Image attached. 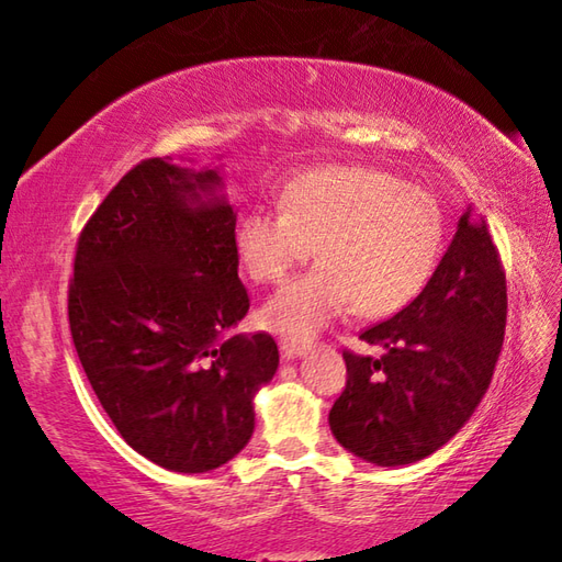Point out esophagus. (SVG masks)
I'll return each mask as SVG.
<instances>
[{
	"label": "esophagus",
	"mask_w": 562,
	"mask_h": 562,
	"mask_svg": "<svg viewBox=\"0 0 562 562\" xmlns=\"http://www.w3.org/2000/svg\"><path fill=\"white\" fill-rule=\"evenodd\" d=\"M307 349H310V345H307V341H302V339H280V351H282L284 359H294V357L307 355Z\"/></svg>",
	"instance_id": "esophagus-1"
}]
</instances>
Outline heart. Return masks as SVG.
Returning a JSON list of instances; mask_svg holds the SVG:
<instances>
[{"label": "heart", "mask_w": 562, "mask_h": 562, "mask_svg": "<svg viewBox=\"0 0 562 562\" xmlns=\"http://www.w3.org/2000/svg\"><path fill=\"white\" fill-rule=\"evenodd\" d=\"M237 255L252 280L278 282L319 245V265L265 302L262 322L292 337L355 307L384 317L406 307L439 260L443 213L429 190L386 170L335 166L284 188L282 205H258L237 225Z\"/></svg>", "instance_id": "obj_1"}]
</instances>
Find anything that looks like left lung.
I'll use <instances>...</instances> for the list:
<instances>
[{"label":"left lung","instance_id":"8db88e82","mask_svg":"<svg viewBox=\"0 0 562 562\" xmlns=\"http://www.w3.org/2000/svg\"><path fill=\"white\" fill-rule=\"evenodd\" d=\"M506 270L471 211L418 297L359 335L382 357L345 349L347 386L329 429L376 465L422 461L459 434L486 394L506 331Z\"/></svg>","mask_w":562,"mask_h":562}]
</instances>
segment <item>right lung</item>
Listing matches in <instances>:
<instances>
[{"label": "right lung", "instance_id": "1", "mask_svg": "<svg viewBox=\"0 0 562 562\" xmlns=\"http://www.w3.org/2000/svg\"><path fill=\"white\" fill-rule=\"evenodd\" d=\"M217 170L133 166L76 243L69 327L93 394L133 451L205 473L245 449L252 396L278 372L268 331L227 337L247 310L235 211Z\"/></svg>", "mask_w": 562, "mask_h": 562}]
</instances>
